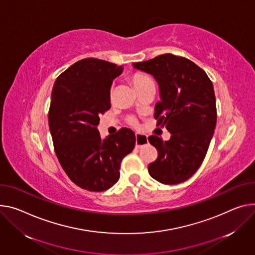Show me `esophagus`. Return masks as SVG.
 <instances>
[{
  "label": "esophagus",
  "instance_id": "esophagus-1",
  "mask_svg": "<svg viewBox=\"0 0 255 255\" xmlns=\"http://www.w3.org/2000/svg\"><path fill=\"white\" fill-rule=\"evenodd\" d=\"M147 143H148L147 136H145L143 134H139V133L135 134V146H136V148H141L142 146H144Z\"/></svg>",
  "mask_w": 255,
  "mask_h": 255
}]
</instances>
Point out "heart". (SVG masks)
<instances>
[{"label":"heart","instance_id":"obj_1","mask_svg":"<svg viewBox=\"0 0 255 255\" xmlns=\"http://www.w3.org/2000/svg\"><path fill=\"white\" fill-rule=\"evenodd\" d=\"M128 79L132 83V85L135 87L137 92H140L141 90L145 89L146 87L154 85L152 79L147 74H145L143 72H134L128 76ZM127 122L129 125H131L133 127L138 126V122L134 117H129L127 119Z\"/></svg>","mask_w":255,"mask_h":255}]
</instances>
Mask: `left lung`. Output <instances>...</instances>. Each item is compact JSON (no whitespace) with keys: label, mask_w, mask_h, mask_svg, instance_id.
<instances>
[{"label":"left lung","mask_w":255,"mask_h":255,"mask_svg":"<svg viewBox=\"0 0 255 255\" xmlns=\"http://www.w3.org/2000/svg\"><path fill=\"white\" fill-rule=\"evenodd\" d=\"M134 68L151 74L159 87L155 105L156 125L166 127L170 140L151 135L148 141L157 157L148 165L159 183L174 185L188 180L200 167L217 124L214 85L192 61L172 54L137 62Z\"/></svg>","instance_id":"obj_1"}]
</instances>
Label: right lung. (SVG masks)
Here are the masks:
<instances>
[{
	"mask_svg": "<svg viewBox=\"0 0 255 255\" xmlns=\"http://www.w3.org/2000/svg\"><path fill=\"white\" fill-rule=\"evenodd\" d=\"M123 68L96 58L69 67L53 87L49 127L60 164L77 186L102 192L120 178L122 159L135 146L129 128L102 139L100 115L111 108L110 88Z\"/></svg>",
	"mask_w": 255,
	"mask_h": 255,
	"instance_id": "right-lung-1",
	"label": "right lung"
}]
</instances>
